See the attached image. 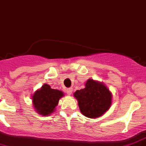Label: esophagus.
I'll return each instance as SVG.
<instances>
[{
	"label": "esophagus",
	"instance_id": "esophagus-1",
	"mask_svg": "<svg viewBox=\"0 0 146 146\" xmlns=\"http://www.w3.org/2000/svg\"><path fill=\"white\" fill-rule=\"evenodd\" d=\"M66 92H67V94H68V96H70V95L72 94V92H73V89H72V88L67 89Z\"/></svg>",
	"mask_w": 146,
	"mask_h": 146
}]
</instances>
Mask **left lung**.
I'll return each instance as SVG.
<instances>
[{
	"mask_svg": "<svg viewBox=\"0 0 146 146\" xmlns=\"http://www.w3.org/2000/svg\"><path fill=\"white\" fill-rule=\"evenodd\" d=\"M84 86V88L73 93L81 112L89 118L101 117L111 105V91L104 84L92 78H89Z\"/></svg>",
	"mask_w": 146,
	"mask_h": 146,
	"instance_id": "obj_1",
	"label": "left lung"
}]
</instances>
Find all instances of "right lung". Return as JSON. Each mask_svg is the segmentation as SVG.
Segmentation results:
<instances>
[{"label": "right lung", "instance_id": "obj_1", "mask_svg": "<svg viewBox=\"0 0 146 146\" xmlns=\"http://www.w3.org/2000/svg\"><path fill=\"white\" fill-rule=\"evenodd\" d=\"M64 92L59 90L52 89L50 85L45 84L35 92L31 96L34 109L39 115L49 116L55 112L56 107L59 104Z\"/></svg>", "mask_w": 146, "mask_h": 146}]
</instances>
